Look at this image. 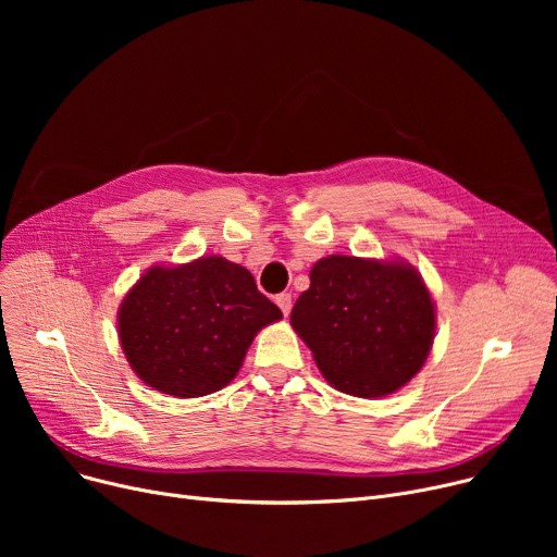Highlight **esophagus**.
<instances>
[{"mask_svg": "<svg viewBox=\"0 0 557 557\" xmlns=\"http://www.w3.org/2000/svg\"><path fill=\"white\" fill-rule=\"evenodd\" d=\"M275 302H277V307L282 309V313H284V315H288L290 305H294V302H290V294H280V296L275 298Z\"/></svg>", "mask_w": 557, "mask_h": 557, "instance_id": "esophagus-1", "label": "esophagus"}]
</instances>
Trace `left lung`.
Wrapping results in <instances>:
<instances>
[{"label":"left lung","instance_id":"1","mask_svg":"<svg viewBox=\"0 0 557 557\" xmlns=\"http://www.w3.org/2000/svg\"><path fill=\"white\" fill-rule=\"evenodd\" d=\"M290 311L327 382L355 397H384L422 368L435 332L429 290L406 263L332 255Z\"/></svg>","mask_w":557,"mask_h":557}]
</instances>
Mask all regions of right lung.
Segmentation results:
<instances>
[{"label":"right lung","mask_w":557,"mask_h":557,"mask_svg":"<svg viewBox=\"0 0 557 557\" xmlns=\"http://www.w3.org/2000/svg\"><path fill=\"white\" fill-rule=\"evenodd\" d=\"M282 318L248 269L223 257L153 267L120 309V341L144 384L202 397L239 372L255 334Z\"/></svg>","instance_id":"add662e5"}]
</instances>
